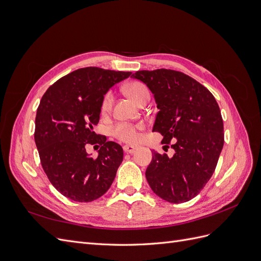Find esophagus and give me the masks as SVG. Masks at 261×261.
I'll list each match as a JSON object with an SVG mask.
<instances>
[{"instance_id": "esophagus-1", "label": "esophagus", "mask_w": 261, "mask_h": 261, "mask_svg": "<svg viewBox=\"0 0 261 261\" xmlns=\"http://www.w3.org/2000/svg\"><path fill=\"white\" fill-rule=\"evenodd\" d=\"M123 149L126 153H134L136 150L139 149V146L138 145H126L123 147Z\"/></svg>"}]
</instances>
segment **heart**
<instances>
[{
	"label": "heart",
	"instance_id": "b5f03b06",
	"mask_svg": "<svg viewBox=\"0 0 261 261\" xmlns=\"http://www.w3.org/2000/svg\"><path fill=\"white\" fill-rule=\"evenodd\" d=\"M125 92L128 94V96L136 101L139 105L141 101L149 98L150 99V92L148 87L140 82H132L128 85L125 86ZM113 102V96L111 92H107L105 94L103 99L101 102V111L102 113H107L111 110ZM113 136L117 139L122 141H127V143H132V141H135L138 138V132L137 127L135 125L127 124V123H120L115 125L112 128Z\"/></svg>",
	"mask_w": 261,
	"mask_h": 261
}]
</instances>
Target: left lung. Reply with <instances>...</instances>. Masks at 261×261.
<instances>
[{
    "mask_svg": "<svg viewBox=\"0 0 261 261\" xmlns=\"http://www.w3.org/2000/svg\"><path fill=\"white\" fill-rule=\"evenodd\" d=\"M159 109L152 132L175 153H152L146 178L153 193L172 203L193 199L216 170L224 144L223 121L215 97L194 78L172 69L138 70Z\"/></svg>",
    "mask_w": 261,
    "mask_h": 261,
    "instance_id": "8db88e82",
    "label": "left lung"
}]
</instances>
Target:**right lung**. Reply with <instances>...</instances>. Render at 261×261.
Wrapping results in <instances>:
<instances>
[{
  "instance_id": "right-lung-1",
  "label": "right lung",
  "mask_w": 261,
  "mask_h": 261,
  "mask_svg": "<svg viewBox=\"0 0 261 261\" xmlns=\"http://www.w3.org/2000/svg\"><path fill=\"white\" fill-rule=\"evenodd\" d=\"M99 67L76 69L45 91L37 110L35 141L51 184L67 198L89 202L105 195L123 161V149L97 135L101 102L115 84L130 76ZM101 147L96 160L87 144Z\"/></svg>"
}]
</instances>
